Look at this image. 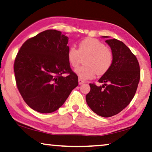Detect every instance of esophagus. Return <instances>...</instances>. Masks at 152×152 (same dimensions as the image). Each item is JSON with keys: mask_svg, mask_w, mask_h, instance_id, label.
<instances>
[{"mask_svg": "<svg viewBox=\"0 0 152 152\" xmlns=\"http://www.w3.org/2000/svg\"><path fill=\"white\" fill-rule=\"evenodd\" d=\"M85 83V81H84L83 80H82V79H80V78L78 79V84H79V85H82V84Z\"/></svg>", "mask_w": 152, "mask_h": 152, "instance_id": "34e87169", "label": "esophagus"}]
</instances>
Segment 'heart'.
Wrapping results in <instances>:
<instances>
[{
	"label": "heart",
	"instance_id": "obj_1",
	"mask_svg": "<svg viewBox=\"0 0 152 152\" xmlns=\"http://www.w3.org/2000/svg\"><path fill=\"white\" fill-rule=\"evenodd\" d=\"M67 56L69 63L73 67H78L82 58L87 56L85 61V66L75 70L79 78L84 80L93 78L96 74L104 75L110 69L114 59L111 50L100 41L90 37L79 42L78 50L73 46H70Z\"/></svg>",
	"mask_w": 152,
	"mask_h": 152
}]
</instances>
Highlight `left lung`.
<instances>
[{"instance_id": "1", "label": "left lung", "mask_w": 152, "mask_h": 152, "mask_svg": "<svg viewBox=\"0 0 152 152\" xmlns=\"http://www.w3.org/2000/svg\"><path fill=\"white\" fill-rule=\"evenodd\" d=\"M106 42L114 56L113 65L98 80L104 83L102 86L89 84L91 90L86 96V101L97 115L110 117L130 103L137 91L141 73L137 57L126 45L116 39H108Z\"/></svg>"}]
</instances>
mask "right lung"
Masks as SVG:
<instances>
[{
  "instance_id": "add662e5",
  "label": "right lung",
  "mask_w": 152,
  "mask_h": 152,
  "mask_svg": "<svg viewBox=\"0 0 152 152\" xmlns=\"http://www.w3.org/2000/svg\"><path fill=\"white\" fill-rule=\"evenodd\" d=\"M67 36L50 29L29 38L18 51L13 66L15 82L24 101L34 110L55 111L78 85L67 60Z\"/></svg>"
}]
</instances>
